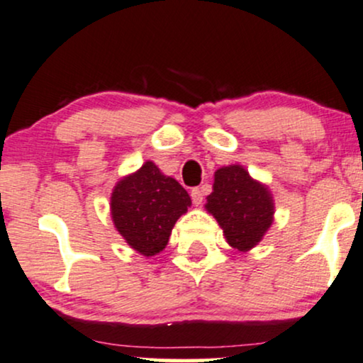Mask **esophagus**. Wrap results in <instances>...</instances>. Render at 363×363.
I'll list each match as a JSON object with an SVG mask.
<instances>
[{
	"mask_svg": "<svg viewBox=\"0 0 363 363\" xmlns=\"http://www.w3.org/2000/svg\"><path fill=\"white\" fill-rule=\"evenodd\" d=\"M191 197H192V203L196 206H199L203 203V197H204V191L203 187H194V189L191 191Z\"/></svg>",
	"mask_w": 363,
	"mask_h": 363,
	"instance_id": "34e87169",
	"label": "esophagus"
}]
</instances>
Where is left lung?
<instances>
[{
  "instance_id": "left-lung-1",
  "label": "left lung",
  "mask_w": 363,
  "mask_h": 363,
  "mask_svg": "<svg viewBox=\"0 0 363 363\" xmlns=\"http://www.w3.org/2000/svg\"><path fill=\"white\" fill-rule=\"evenodd\" d=\"M204 208L223 229L228 245L246 253L263 240L274 221V199L269 187L256 181L240 164L214 172L213 192Z\"/></svg>"
}]
</instances>
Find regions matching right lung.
I'll return each mask as SVG.
<instances>
[{
    "mask_svg": "<svg viewBox=\"0 0 363 363\" xmlns=\"http://www.w3.org/2000/svg\"><path fill=\"white\" fill-rule=\"evenodd\" d=\"M191 204L184 187L147 160L113 187L110 214L127 245L150 258L167 246L174 224Z\"/></svg>",
    "mask_w": 363,
    "mask_h": 363,
    "instance_id": "1",
    "label": "right lung"
}]
</instances>
